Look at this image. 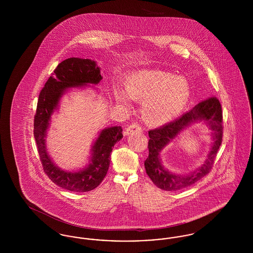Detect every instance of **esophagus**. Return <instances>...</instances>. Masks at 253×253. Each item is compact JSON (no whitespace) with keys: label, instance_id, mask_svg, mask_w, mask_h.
<instances>
[{"label":"esophagus","instance_id":"1","mask_svg":"<svg viewBox=\"0 0 253 253\" xmlns=\"http://www.w3.org/2000/svg\"><path fill=\"white\" fill-rule=\"evenodd\" d=\"M141 131H142V129H141V127L137 123H132L130 126H128L126 128V130L124 131V135H129V134H131L132 132H141Z\"/></svg>","mask_w":253,"mask_h":253}]
</instances>
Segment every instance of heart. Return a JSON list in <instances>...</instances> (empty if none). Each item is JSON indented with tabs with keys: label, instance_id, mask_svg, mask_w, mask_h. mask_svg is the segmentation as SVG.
I'll return each instance as SVG.
<instances>
[{
	"label": "heart",
	"instance_id": "heart-1",
	"mask_svg": "<svg viewBox=\"0 0 253 253\" xmlns=\"http://www.w3.org/2000/svg\"><path fill=\"white\" fill-rule=\"evenodd\" d=\"M126 95L119 89L115 97L120 104L127 105L129 98L141 102L139 113L146 124L159 126L177 117L190 98V86L183 78L169 73L143 70L132 73L124 81Z\"/></svg>",
	"mask_w": 253,
	"mask_h": 253
}]
</instances>
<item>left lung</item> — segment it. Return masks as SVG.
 Segmentation results:
<instances>
[{
	"label": "left lung",
	"mask_w": 253,
	"mask_h": 253,
	"mask_svg": "<svg viewBox=\"0 0 253 253\" xmlns=\"http://www.w3.org/2000/svg\"><path fill=\"white\" fill-rule=\"evenodd\" d=\"M196 123H203L212 131L213 142L207 158L200 168L192 173L180 175L169 172L162 164L160 157L162 150L182 130ZM222 135L221 104L216 97H210L199 102L179 119L149 131V156L144 162L147 174L157 188L164 191L175 192L192 186L210 172L222 143Z\"/></svg>",
	"instance_id": "left-lung-1"
}]
</instances>
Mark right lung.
Segmentation results:
<instances>
[{
	"mask_svg": "<svg viewBox=\"0 0 253 253\" xmlns=\"http://www.w3.org/2000/svg\"><path fill=\"white\" fill-rule=\"evenodd\" d=\"M101 80L100 68L95 60L69 58L57 66L39 96L34 119V136L38 152L49 178L67 191L85 193L96 189L107 173L113 147L123 137L121 126L101 130L92 145L88 164L78 170L62 169L49 156L46 146L47 130L52 115L59 108L60 98L72 88L98 84Z\"/></svg>",
	"mask_w": 253,
	"mask_h": 253,
	"instance_id": "obj_1",
	"label": "right lung"
}]
</instances>
